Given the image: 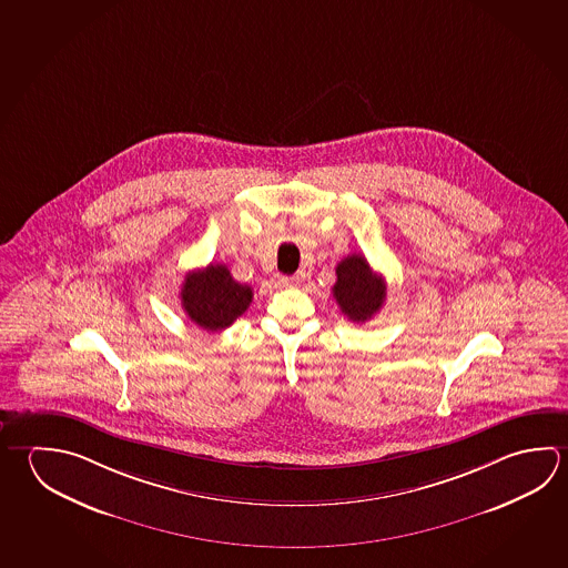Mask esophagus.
<instances>
[{
	"label": "esophagus",
	"mask_w": 568,
	"mask_h": 568,
	"mask_svg": "<svg viewBox=\"0 0 568 568\" xmlns=\"http://www.w3.org/2000/svg\"><path fill=\"white\" fill-rule=\"evenodd\" d=\"M273 281H275L277 287H293V285H297L298 277H287V275H280V273H277V275L273 277Z\"/></svg>",
	"instance_id": "esophagus-1"
}]
</instances>
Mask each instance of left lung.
<instances>
[{"label":"left lung","instance_id":"obj_1","mask_svg":"<svg viewBox=\"0 0 568 568\" xmlns=\"http://www.w3.org/2000/svg\"><path fill=\"white\" fill-rule=\"evenodd\" d=\"M335 273L337 283L333 285V297L348 321L365 323L381 311L387 297V285L371 270L363 255H348L338 263Z\"/></svg>","mask_w":568,"mask_h":568}]
</instances>
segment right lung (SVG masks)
<instances>
[{
    "instance_id": "obj_1",
    "label": "right lung",
    "mask_w": 568,
    "mask_h": 568,
    "mask_svg": "<svg viewBox=\"0 0 568 568\" xmlns=\"http://www.w3.org/2000/svg\"><path fill=\"white\" fill-rule=\"evenodd\" d=\"M253 301V288L231 277L227 265H207L191 271L181 287V307L205 331L217 333L233 325Z\"/></svg>"
}]
</instances>
